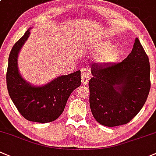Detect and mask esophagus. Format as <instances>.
<instances>
[{"instance_id": "esophagus-1", "label": "esophagus", "mask_w": 156, "mask_h": 156, "mask_svg": "<svg viewBox=\"0 0 156 156\" xmlns=\"http://www.w3.org/2000/svg\"><path fill=\"white\" fill-rule=\"evenodd\" d=\"M89 75L87 72H83L82 73V76H81V82L83 83V85H86L88 84L89 81Z\"/></svg>"}]
</instances>
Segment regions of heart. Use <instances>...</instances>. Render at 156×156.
<instances>
[{"label": "heart", "mask_w": 156, "mask_h": 156, "mask_svg": "<svg viewBox=\"0 0 156 156\" xmlns=\"http://www.w3.org/2000/svg\"><path fill=\"white\" fill-rule=\"evenodd\" d=\"M113 48V44L109 41L98 43L94 47V51L101 54L98 56L97 61L103 65H108L115 62L119 56V51Z\"/></svg>", "instance_id": "obj_1"}]
</instances>
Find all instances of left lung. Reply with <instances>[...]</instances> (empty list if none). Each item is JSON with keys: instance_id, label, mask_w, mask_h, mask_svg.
<instances>
[{"instance_id": "8db88e82", "label": "left lung", "mask_w": 156, "mask_h": 156, "mask_svg": "<svg viewBox=\"0 0 156 156\" xmlns=\"http://www.w3.org/2000/svg\"><path fill=\"white\" fill-rule=\"evenodd\" d=\"M89 104L96 121L107 127L129 122L142 109L150 90L149 58L138 38L122 62L93 64Z\"/></svg>"}]
</instances>
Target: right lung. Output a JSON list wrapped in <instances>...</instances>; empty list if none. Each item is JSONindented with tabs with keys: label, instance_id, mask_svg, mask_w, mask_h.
Masks as SVG:
<instances>
[{
	"label": "right lung",
	"instance_id": "obj_1",
	"mask_svg": "<svg viewBox=\"0 0 156 156\" xmlns=\"http://www.w3.org/2000/svg\"><path fill=\"white\" fill-rule=\"evenodd\" d=\"M30 29L14 44L9 53L6 86L9 97L24 118L35 122H50L63 113L72 91L80 86L81 72L62 75L42 86H32L25 81L19 73L17 62Z\"/></svg>",
	"mask_w": 156,
	"mask_h": 156
}]
</instances>
